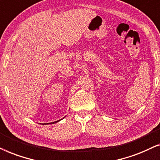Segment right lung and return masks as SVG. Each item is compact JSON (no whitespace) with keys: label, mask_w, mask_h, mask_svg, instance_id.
Segmentation results:
<instances>
[{"label":"right lung","mask_w":160,"mask_h":160,"mask_svg":"<svg viewBox=\"0 0 160 160\" xmlns=\"http://www.w3.org/2000/svg\"><path fill=\"white\" fill-rule=\"evenodd\" d=\"M63 118H64V117H63ZM61 120H62V119H60V120H58V121H54V122H51V123H44V124H52V123H57V122H58V121H60ZM42 124H43V123H42Z\"/></svg>","instance_id":"add662e5"}]
</instances>
